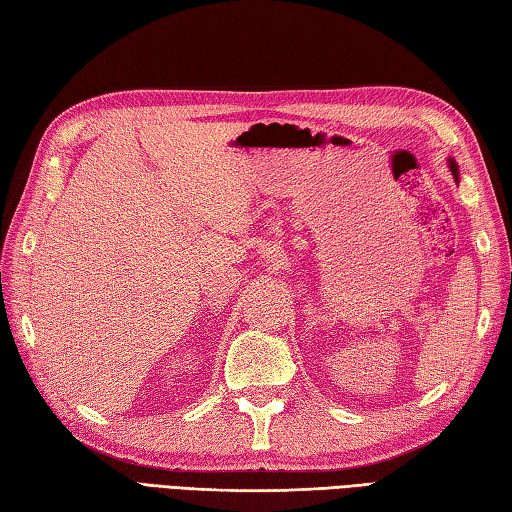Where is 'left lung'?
I'll use <instances>...</instances> for the list:
<instances>
[{
    "instance_id": "8db88e82",
    "label": "left lung",
    "mask_w": 512,
    "mask_h": 512,
    "mask_svg": "<svg viewBox=\"0 0 512 512\" xmlns=\"http://www.w3.org/2000/svg\"><path fill=\"white\" fill-rule=\"evenodd\" d=\"M449 169H451V173H453L455 182H460V169H458V162H455L453 158H449Z\"/></svg>"
}]
</instances>
